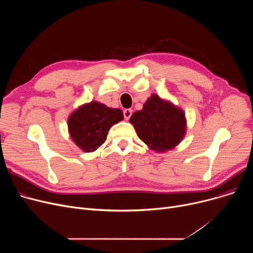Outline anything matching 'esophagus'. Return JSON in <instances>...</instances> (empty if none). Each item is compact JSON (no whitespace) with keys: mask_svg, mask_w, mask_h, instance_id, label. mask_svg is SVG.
Here are the masks:
<instances>
[{"mask_svg":"<svg viewBox=\"0 0 253 253\" xmlns=\"http://www.w3.org/2000/svg\"><path fill=\"white\" fill-rule=\"evenodd\" d=\"M131 115H132V110H130V109L124 110V118H125L126 120H129L130 117H131Z\"/></svg>","mask_w":253,"mask_h":253,"instance_id":"34e87169","label":"esophagus"}]
</instances>
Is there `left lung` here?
I'll list each match as a JSON object with an SVG mask.
<instances>
[{"label":"left lung","instance_id":"left-lung-1","mask_svg":"<svg viewBox=\"0 0 253 253\" xmlns=\"http://www.w3.org/2000/svg\"><path fill=\"white\" fill-rule=\"evenodd\" d=\"M129 122L134 126L138 137L157 153L174 149L187 131L184 112L157 94H152L142 110L131 116Z\"/></svg>","mask_w":253,"mask_h":253}]
</instances>
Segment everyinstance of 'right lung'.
<instances>
[{"mask_svg": "<svg viewBox=\"0 0 253 253\" xmlns=\"http://www.w3.org/2000/svg\"><path fill=\"white\" fill-rule=\"evenodd\" d=\"M123 119V112L120 109L91 101L80 105L70 115L69 133L83 152H94L105 141L111 127Z\"/></svg>", "mask_w": 253, "mask_h": 253, "instance_id": "1", "label": "right lung"}]
</instances>
